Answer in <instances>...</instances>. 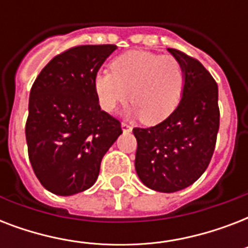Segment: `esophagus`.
<instances>
[{"label":"esophagus","instance_id":"obj_1","mask_svg":"<svg viewBox=\"0 0 248 248\" xmlns=\"http://www.w3.org/2000/svg\"><path fill=\"white\" fill-rule=\"evenodd\" d=\"M121 127H122V131L124 132H130L132 130L131 124H126V122H122V124H121Z\"/></svg>","mask_w":248,"mask_h":248}]
</instances>
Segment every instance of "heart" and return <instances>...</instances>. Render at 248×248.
Instances as JSON below:
<instances>
[{
  "instance_id": "obj_1",
  "label": "heart",
  "mask_w": 248,
  "mask_h": 248,
  "mask_svg": "<svg viewBox=\"0 0 248 248\" xmlns=\"http://www.w3.org/2000/svg\"><path fill=\"white\" fill-rule=\"evenodd\" d=\"M184 68L173 56L130 51L113 60L112 72H97L93 89L107 112L128 97L126 114L143 117L148 124L167 118L179 104L184 87Z\"/></svg>"
}]
</instances>
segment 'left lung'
Here are the masks:
<instances>
[{"label": "left lung", "instance_id": "1", "mask_svg": "<svg viewBox=\"0 0 248 248\" xmlns=\"http://www.w3.org/2000/svg\"><path fill=\"white\" fill-rule=\"evenodd\" d=\"M167 51L184 68L180 101L161 124L132 132L141 183L157 192L173 193L198 180L211 161L219 131V90L198 60L175 48Z\"/></svg>", "mask_w": 248, "mask_h": 248}]
</instances>
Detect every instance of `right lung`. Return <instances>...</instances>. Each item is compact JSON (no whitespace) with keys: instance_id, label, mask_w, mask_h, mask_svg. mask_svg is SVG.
<instances>
[{"instance_id":"1","label":"right lung","mask_w":248,"mask_h":248,"mask_svg":"<svg viewBox=\"0 0 248 248\" xmlns=\"http://www.w3.org/2000/svg\"><path fill=\"white\" fill-rule=\"evenodd\" d=\"M116 45H85L55 56L31 90L25 138L37 179L48 192L73 196L91 188L104 155L122 134L101 110L93 78Z\"/></svg>"}]
</instances>
